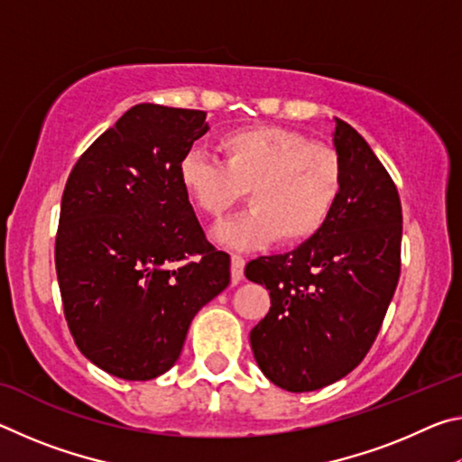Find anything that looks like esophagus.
Instances as JSON below:
<instances>
[{"label":"esophagus","mask_w":462,"mask_h":462,"mask_svg":"<svg viewBox=\"0 0 462 462\" xmlns=\"http://www.w3.org/2000/svg\"><path fill=\"white\" fill-rule=\"evenodd\" d=\"M230 273H232V283L236 285L245 279V259L242 256H232V264H230Z\"/></svg>","instance_id":"esophagus-1"}]
</instances>
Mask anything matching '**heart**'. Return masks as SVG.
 Segmentation results:
<instances>
[{
  "label": "heart",
  "mask_w": 462,
  "mask_h": 462,
  "mask_svg": "<svg viewBox=\"0 0 462 462\" xmlns=\"http://www.w3.org/2000/svg\"><path fill=\"white\" fill-rule=\"evenodd\" d=\"M222 162L189 151L179 159V183L212 220L232 212L248 191L250 212L216 230L224 246L248 250L279 240L297 246L324 230L344 191V161L334 146L297 130L238 128L217 140Z\"/></svg>",
  "instance_id": "b5f03b06"
}]
</instances>
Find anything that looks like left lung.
Masks as SVG:
<instances>
[{
	"instance_id": "8db88e82",
	"label": "left lung",
	"mask_w": 462,
	"mask_h": 462,
	"mask_svg": "<svg viewBox=\"0 0 462 462\" xmlns=\"http://www.w3.org/2000/svg\"><path fill=\"white\" fill-rule=\"evenodd\" d=\"M344 191L324 230L291 253L259 256L246 279L271 310L250 346L264 377L293 393L322 389L363 361L381 330L402 271V201L366 140L334 118Z\"/></svg>"
}]
</instances>
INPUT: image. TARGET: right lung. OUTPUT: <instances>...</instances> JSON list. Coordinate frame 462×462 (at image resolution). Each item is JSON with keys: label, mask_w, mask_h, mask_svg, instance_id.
<instances>
[{"label": "right lung", "mask_w": 462, "mask_h": 462, "mask_svg": "<svg viewBox=\"0 0 462 462\" xmlns=\"http://www.w3.org/2000/svg\"><path fill=\"white\" fill-rule=\"evenodd\" d=\"M209 130L201 109L138 104L67 179L54 263L77 348L114 377L148 381L181 355L195 314L230 283L177 165Z\"/></svg>", "instance_id": "add662e5"}]
</instances>
